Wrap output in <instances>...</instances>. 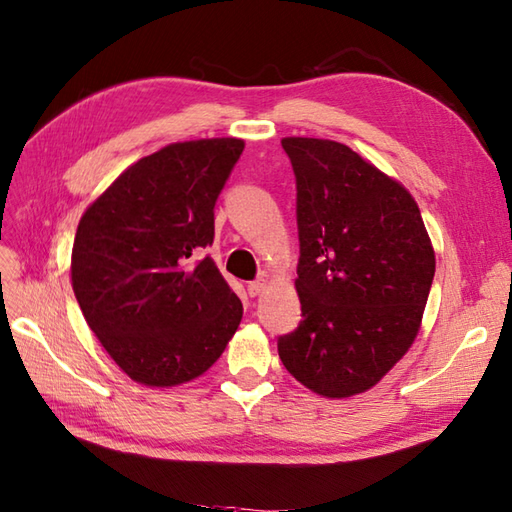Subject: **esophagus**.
Returning <instances> with one entry per match:
<instances>
[{
  "mask_svg": "<svg viewBox=\"0 0 512 512\" xmlns=\"http://www.w3.org/2000/svg\"><path fill=\"white\" fill-rule=\"evenodd\" d=\"M265 289H267V280L265 278H260V280H254V282L247 284V291H249V295H252V297L260 295Z\"/></svg>",
  "mask_w": 512,
  "mask_h": 512,
  "instance_id": "esophagus-1",
  "label": "esophagus"
}]
</instances>
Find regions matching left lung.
Listing matches in <instances>:
<instances>
[{"label": "left lung", "mask_w": 512, "mask_h": 512, "mask_svg": "<svg viewBox=\"0 0 512 512\" xmlns=\"http://www.w3.org/2000/svg\"><path fill=\"white\" fill-rule=\"evenodd\" d=\"M297 180L302 323L280 336L291 376L323 397L376 386L415 343L434 247L415 197L354 149L286 136Z\"/></svg>", "instance_id": "obj_1"}]
</instances>
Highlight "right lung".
Here are the masks:
<instances>
[{
    "mask_svg": "<svg viewBox=\"0 0 512 512\" xmlns=\"http://www.w3.org/2000/svg\"><path fill=\"white\" fill-rule=\"evenodd\" d=\"M243 147L234 136L162 147L123 171L78 223L73 293L108 356L143 386L202 376L243 319L215 260H195L213 243L215 202Z\"/></svg>",
    "mask_w": 512,
    "mask_h": 512,
    "instance_id": "obj_1",
    "label": "right lung"
}]
</instances>
